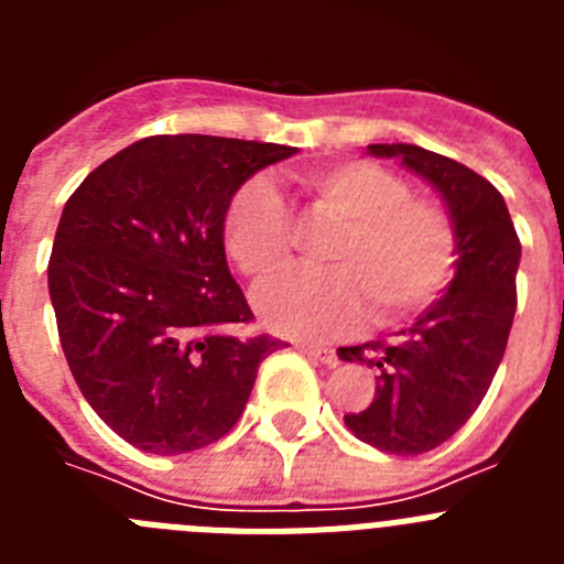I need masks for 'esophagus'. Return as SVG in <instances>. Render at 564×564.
I'll list each match as a JSON object with an SVG mask.
<instances>
[{
	"label": "esophagus",
	"mask_w": 564,
	"mask_h": 564,
	"mask_svg": "<svg viewBox=\"0 0 564 564\" xmlns=\"http://www.w3.org/2000/svg\"><path fill=\"white\" fill-rule=\"evenodd\" d=\"M296 347L302 352H305V356L316 358V361H322V364H336L338 361L336 350H333V347H327V344H307V341H302V344H296Z\"/></svg>",
	"instance_id": "esophagus-1"
}]
</instances>
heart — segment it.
<instances>
[{"mask_svg": "<svg viewBox=\"0 0 564 564\" xmlns=\"http://www.w3.org/2000/svg\"><path fill=\"white\" fill-rule=\"evenodd\" d=\"M316 212L341 220L325 246L330 268H296L253 296L259 318L285 336H333L370 311L401 325L435 305L460 257L452 214L412 197L401 174L367 161L325 163L299 174ZM228 257L251 279L282 271L293 253V214L268 177L237 188L223 217Z\"/></svg>", "mask_w": 564, "mask_h": 564, "instance_id": "obj_1", "label": "heart"}]
</instances>
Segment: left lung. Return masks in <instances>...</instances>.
Returning <instances> with one entry per match:
<instances>
[{"label": "left lung", "mask_w": 564, "mask_h": 564, "mask_svg": "<svg viewBox=\"0 0 564 564\" xmlns=\"http://www.w3.org/2000/svg\"><path fill=\"white\" fill-rule=\"evenodd\" d=\"M367 152L398 158L432 183L460 237L449 291L415 325L390 341L338 347V358L376 370V395L344 415L347 430L410 457L449 441L486 398L514 322L522 248L502 194L468 166L412 143H370Z\"/></svg>", "instance_id": "left-lung-1"}]
</instances>
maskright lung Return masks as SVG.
<instances>
[{
  "label": "right lung",
  "mask_w": 564,
  "mask_h": 564,
  "mask_svg": "<svg viewBox=\"0 0 564 564\" xmlns=\"http://www.w3.org/2000/svg\"><path fill=\"white\" fill-rule=\"evenodd\" d=\"M296 154L282 143L152 134L69 194L47 285L78 390L115 435L149 455L231 432L262 358L291 347L242 336L253 318L223 248L237 188Z\"/></svg>",
  "instance_id": "add662e5"
}]
</instances>
